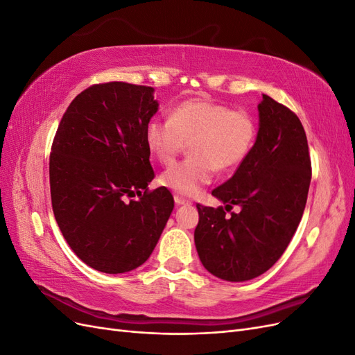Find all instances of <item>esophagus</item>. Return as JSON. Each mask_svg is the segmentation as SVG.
Masks as SVG:
<instances>
[{"mask_svg": "<svg viewBox=\"0 0 355 355\" xmlns=\"http://www.w3.org/2000/svg\"><path fill=\"white\" fill-rule=\"evenodd\" d=\"M175 202L178 204V206H184V204H191L189 200H185V198H182L179 196H175Z\"/></svg>", "mask_w": 355, "mask_h": 355, "instance_id": "obj_1", "label": "esophagus"}]
</instances>
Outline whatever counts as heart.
Segmentation results:
<instances>
[{"mask_svg":"<svg viewBox=\"0 0 355 355\" xmlns=\"http://www.w3.org/2000/svg\"><path fill=\"white\" fill-rule=\"evenodd\" d=\"M256 127L245 111L202 99L179 103L170 118H153L145 141L161 164L168 166L189 142V158L168 167L159 184L179 196H194L211 182L214 167H239L254 144Z\"/></svg>","mask_w":355,"mask_h":355,"instance_id":"1","label":"heart"}]
</instances>
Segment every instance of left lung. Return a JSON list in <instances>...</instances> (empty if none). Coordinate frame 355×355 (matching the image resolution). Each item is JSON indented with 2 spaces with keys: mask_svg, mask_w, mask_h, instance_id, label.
Here are the masks:
<instances>
[{
  "mask_svg": "<svg viewBox=\"0 0 355 355\" xmlns=\"http://www.w3.org/2000/svg\"><path fill=\"white\" fill-rule=\"evenodd\" d=\"M259 130L234 176L211 191L225 209L197 204L200 261L220 280L247 282L280 259L305 210L311 158L297 115L262 94ZM234 205L241 211L228 215Z\"/></svg>",
  "mask_w": 355,
  "mask_h": 355,
  "instance_id": "obj_1",
  "label": "left lung"
}]
</instances>
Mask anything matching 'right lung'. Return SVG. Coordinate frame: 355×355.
<instances>
[{"label": "right lung", "mask_w": 355, "mask_h": 355, "mask_svg": "<svg viewBox=\"0 0 355 355\" xmlns=\"http://www.w3.org/2000/svg\"><path fill=\"white\" fill-rule=\"evenodd\" d=\"M158 111L154 89L94 84L63 114L50 154L51 206L73 253L105 274H123L151 256L175 207L154 191L145 128ZM135 195L139 200H128Z\"/></svg>", "instance_id": "obj_1"}]
</instances>
